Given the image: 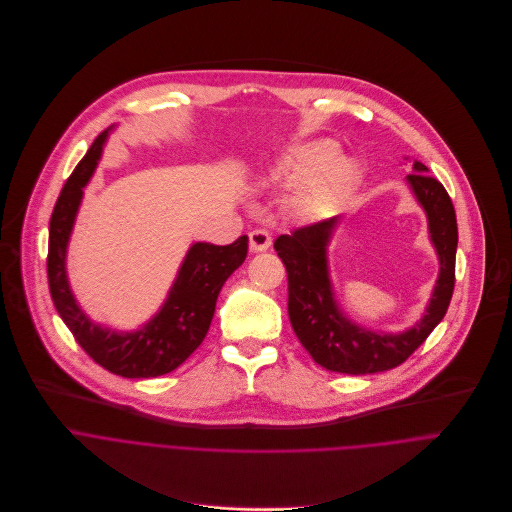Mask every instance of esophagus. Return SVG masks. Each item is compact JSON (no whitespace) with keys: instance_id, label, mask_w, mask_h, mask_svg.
Listing matches in <instances>:
<instances>
[{"instance_id":"1","label":"esophagus","mask_w":512,"mask_h":512,"mask_svg":"<svg viewBox=\"0 0 512 512\" xmlns=\"http://www.w3.org/2000/svg\"><path fill=\"white\" fill-rule=\"evenodd\" d=\"M272 246V238L266 230H252L250 232V250L254 252H264Z\"/></svg>"}]
</instances>
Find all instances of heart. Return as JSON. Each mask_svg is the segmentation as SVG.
<instances>
[{"label": "heart", "mask_w": 512, "mask_h": 512, "mask_svg": "<svg viewBox=\"0 0 512 512\" xmlns=\"http://www.w3.org/2000/svg\"><path fill=\"white\" fill-rule=\"evenodd\" d=\"M339 147L333 141H313L298 147L276 171L280 183H298L315 177L304 185L294 208L304 218H321L333 210L339 197L347 191L357 175V165L349 159H339Z\"/></svg>", "instance_id": "heart-1"}]
</instances>
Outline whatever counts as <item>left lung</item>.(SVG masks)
<instances>
[{
  "label": "left lung",
  "mask_w": 512,
  "mask_h": 512,
  "mask_svg": "<svg viewBox=\"0 0 512 512\" xmlns=\"http://www.w3.org/2000/svg\"><path fill=\"white\" fill-rule=\"evenodd\" d=\"M407 175L430 222L440 258V276L424 319L401 335H377L353 325L337 306L327 274V242L337 218L321 220L282 234L274 250L286 268L288 319L309 355L327 371L367 375L393 369L410 357L444 319L456 282L458 224L446 187L414 161Z\"/></svg>",
  "instance_id": "8db88e82"
}]
</instances>
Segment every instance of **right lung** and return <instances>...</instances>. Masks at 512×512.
I'll return each instance as SVG.
<instances>
[{
	"mask_svg": "<svg viewBox=\"0 0 512 512\" xmlns=\"http://www.w3.org/2000/svg\"><path fill=\"white\" fill-rule=\"evenodd\" d=\"M105 139L107 131L94 139L58 195L50 218L48 286L58 315L94 363L129 379L159 377L177 369L206 339L224 282L246 260L248 236L230 246L193 244L163 309L141 331L119 335L90 323L72 298L64 260L82 187L100 159Z\"/></svg>",
	"mask_w": 512,
	"mask_h": 512,
	"instance_id": "obj_1",
	"label": "right lung"
}]
</instances>
